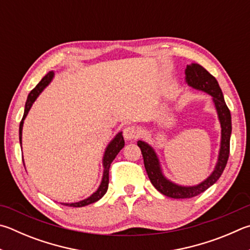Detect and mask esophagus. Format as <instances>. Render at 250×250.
I'll list each match as a JSON object with an SVG mask.
<instances>
[{"instance_id":"1","label":"esophagus","mask_w":250,"mask_h":250,"mask_svg":"<svg viewBox=\"0 0 250 250\" xmlns=\"http://www.w3.org/2000/svg\"><path fill=\"white\" fill-rule=\"evenodd\" d=\"M138 130L135 126L133 125H129V126H125L124 129V137L125 140L131 141V140H135L138 138Z\"/></svg>"}]
</instances>
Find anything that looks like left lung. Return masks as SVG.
<instances>
[{"instance_id":"1","label":"left lung","mask_w":250,"mask_h":250,"mask_svg":"<svg viewBox=\"0 0 250 250\" xmlns=\"http://www.w3.org/2000/svg\"><path fill=\"white\" fill-rule=\"evenodd\" d=\"M185 73L186 82L189 86L199 90H203V92L208 93L213 97V103H214V106L216 108L222 128L221 147L216 166L212 174L201 184L191 186V187H185V186H179L171 183L170 180L163 175L160 161H158L155 151H154L151 145L143 142V141H139L138 146L142 152L145 169H146L147 176L152 185L164 196L174 199H188L196 197L216 183L217 179L221 177L222 172H223L226 164H228L229 156V140L230 133H232L230 112L229 107L226 106L223 93H222L216 79L197 63H191V64L187 65Z\"/></svg>"}]
</instances>
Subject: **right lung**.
<instances>
[{
  "mask_svg": "<svg viewBox=\"0 0 250 250\" xmlns=\"http://www.w3.org/2000/svg\"><path fill=\"white\" fill-rule=\"evenodd\" d=\"M54 73L51 71L49 72V73L44 76V78L39 82L37 84V86L31 90L29 93L28 97H27V101H26V105H25V111H24V116H22V119L21 121V125H20V143H21V131H22V125H24V120L27 116V113H28L29 109L33 106L34 102L37 99V97L39 96V94L42 92L44 89V87L51 82L52 78H53ZM125 146V140L124 137H122V133L119 132L118 133L111 142L108 144V146L106 147V151L105 154H104V158H103V165H104V175H103V179H102V183L101 186H99L98 189L95 191L92 196L88 197L87 199H85V200H82L79 202H75V203H62L64 204V206H69V207H73V208H81V207H85V206H88L90 203H94L98 201L99 199H102L104 194L107 192V189H108V184H109V168H110V165L112 161L115 160V157L118 155V153L120 152V149H122V147Z\"/></svg>",
  "mask_w": 250,
  "mask_h": 250,
  "instance_id": "add662e5",
  "label": "right lung"
}]
</instances>
